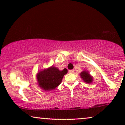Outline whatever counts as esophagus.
Instances as JSON below:
<instances>
[{"label": "esophagus", "mask_w": 125, "mask_h": 125, "mask_svg": "<svg viewBox=\"0 0 125 125\" xmlns=\"http://www.w3.org/2000/svg\"><path fill=\"white\" fill-rule=\"evenodd\" d=\"M69 72L71 73H74V70H70Z\"/></svg>", "instance_id": "1"}]
</instances>
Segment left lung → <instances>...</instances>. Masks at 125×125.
I'll use <instances>...</instances> for the list:
<instances>
[{
    "label": "left lung",
    "mask_w": 125,
    "mask_h": 125,
    "mask_svg": "<svg viewBox=\"0 0 125 125\" xmlns=\"http://www.w3.org/2000/svg\"><path fill=\"white\" fill-rule=\"evenodd\" d=\"M80 77L82 78L83 81L87 83H92L93 81V77L90 74L89 72L86 70H83L82 71L81 73H80Z\"/></svg>",
    "instance_id": "left-lung-1"
}]
</instances>
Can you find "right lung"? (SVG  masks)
<instances>
[{"mask_svg":"<svg viewBox=\"0 0 125 125\" xmlns=\"http://www.w3.org/2000/svg\"><path fill=\"white\" fill-rule=\"evenodd\" d=\"M67 73L66 68L60 71L59 68L53 65L42 69L36 74L37 84L44 91L54 90L61 83L64 76Z\"/></svg>","mask_w":125,"mask_h":125,"instance_id":"obj_1","label":"right lung"}]
</instances>
